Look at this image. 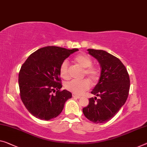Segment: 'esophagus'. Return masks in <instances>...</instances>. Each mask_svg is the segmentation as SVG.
Wrapping results in <instances>:
<instances>
[{
    "label": "esophagus",
    "mask_w": 147,
    "mask_h": 147,
    "mask_svg": "<svg viewBox=\"0 0 147 147\" xmlns=\"http://www.w3.org/2000/svg\"><path fill=\"white\" fill-rule=\"evenodd\" d=\"M72 96H73L74 98H81L80 96H79V95H78V94H75V93L72 94Z\"/></svg>",
    "instance_id": "34e87169"
}]
</instances>
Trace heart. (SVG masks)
<instances>
[{"label": "heart", "mask_w": 147, "mask_h": 147, "mask_svg": "<svg viewBox=\"0 0 147 147\" xmlns=\"http://www.w3.org/2000/svg\"><path fill=\"white\" fill-rule=\"evenodd\" d=\"M74 62L78 64L83 69V75L86 76L92 81L97 80L99 78V71L96 67L91 66L92 60L85 54H80L74 59ZM60 74L64 80L69 78V64L67 60H64L60 65ZM89 81L86 79L82 80H71L66 84V88L68 91L75 94H81L89 89Z\"/></svg>", "instance_id": "obj_1"}]
</instances>
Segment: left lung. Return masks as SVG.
<instances>
[{
  "label": "left lung",
  "instance_id": "obj_1",
  "mask_svg": "<svg viewBox=\"0 0 147 147\" xmlns=\"http://www.w3.org/2000/svg\"><path fill=\"white\" fill-rule=\"evenodd\" d=\"M87 51L98 60L101 67L98 82L91 91L99 98H89V105L83 108V112L92 122L105 123L111 119L125 104L129 91V77L125 66L116 56L102 50Z\"/></svg>",
  "mask_w": 147,
  "mask_h": 147
}]
</instances>
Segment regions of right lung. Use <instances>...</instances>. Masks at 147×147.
I'll return each instance as SVG.
<instances>
[{"instance_id": "1", "label": "right lung", "mask_w": 147, "mask_h": 147, "mask_svg": "<svg viewBox=\"0 0 147 147\" xmlns=\"http://www.w3.org/2000/svg\"><path fill=\"white\" fill-rule=\"evenodd\" d=\"M78 51L55 46L43 47L31 54L22 65L18 76L20 96L33 116L42 120L55 118L62 112L66 101L71 98L69 91H60V67ZM55 89L57 92L53 95Z\"/></svg>"}]
</instances>
